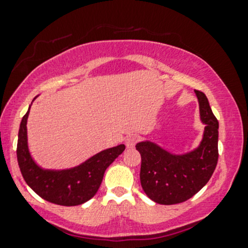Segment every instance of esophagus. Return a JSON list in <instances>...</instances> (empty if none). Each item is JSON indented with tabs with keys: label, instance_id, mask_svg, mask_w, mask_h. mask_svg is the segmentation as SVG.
<instances>
[{
	"label": "esophagus",
	"instance_id": "esophagus-1",
	"mask_svg": "<svg viewBox=\"0 0 248 248\" xmlns=\"http://www.w3.org/2000/svg\"><path fill=\"white\" fill-rule=\"evenodd\" d=\"M136 142H137V136L134 135V134H132V135H129L126 139L127 148H134V147H135Z\"/></svg>",
	"mask_w": 248,
	"mask_h": 248
}]
</instances>
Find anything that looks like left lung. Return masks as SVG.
Returning a JSON list of instances; mask_svg holds the SVG:
<instances>
[{
  "label": "left lung",
  "instance_id": "left-lung-1",
  "mask_svg": "<svg viewBox=\"0 0 248 248\" xmlns=\"http://www.w3.org/2000/svg\"><path fill=\"white\" fill-rule=\"evenodd\" d=\"M200 120L204 124L200 144L184 154H173L153 141L139 142L140 179L149 199L159 204H177L195 195L209 181L218 160V121L209 101L196 91Z\"/></svg>",
  "mask_w": 248,
  "mask_h": 248
}]
</instances>
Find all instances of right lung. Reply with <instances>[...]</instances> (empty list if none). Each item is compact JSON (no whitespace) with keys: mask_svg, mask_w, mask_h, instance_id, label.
I'll list each match as a JSON object with an SVG mask.
<instances>
[{"mask_svg":"<svg viewBox=\"0 0 248 248\" xmlns=\"http://www.w3.org/2000/svg\"><path fill=\"white\" fill-rule=\"evenodd\" d=\"M31 105L20 122L17 143V160L24 180L40 198L54 204L73 207L85 203L95 195L106 169L124 153L126 147L119 144L105 149L70 169L41 168L35 163L29 149L26 124Z\"/></svg>","mask_w":248,"mask_h":248,"instance_id":"add662e5","label":"right lung"}]
</instances>
